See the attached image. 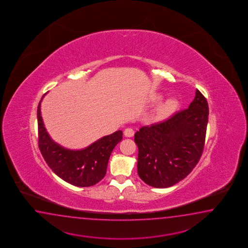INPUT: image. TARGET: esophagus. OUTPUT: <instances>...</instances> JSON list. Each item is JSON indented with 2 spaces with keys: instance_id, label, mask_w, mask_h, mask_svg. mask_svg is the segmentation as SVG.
Here are the masks:
<instances>
[{
  "instance_id": "esophagus-1",
  "label": "esophagus",
  "mask_w": 248,
  "mask_h": 248,
  "mask_svg": "<svg viewBox=\"0 0 248 248\" xmlns=\"http://www.w3.org/2000/svg\"><path fill=\"white\" fill-rule=\"evenodd\" d=\"M134 135H135V131L131 127H127L124 130V136L126 137H132V136H134Z\"/></svg>"
}]
</instances>
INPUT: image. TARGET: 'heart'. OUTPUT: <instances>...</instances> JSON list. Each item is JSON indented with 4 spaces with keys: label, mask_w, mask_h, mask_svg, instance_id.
Returning <instances> with one entry per match:
<instances>
[{
    "label": "heart",
    "mask_w": 248,
    "mask_h": 248,
    "mask_svg": "<svg viewBox=\"0 0 248 248\" xmlns=\"http://www.w3.org/2000/svg\"><path fill=\"white\" fill-rule=\"evenodd\" d=\"M177 106V102L173 98H169L165 100V102L161 103L157 107L155 115L157 118H165V117L170 115L171 112L174 111L175 107Z\"/></svg>",
    "instance_id": "heart-1"
}]
</instances>
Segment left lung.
Masks as SVG:
<instances>
[{"label": "left lung", "instance_id": "1", "mask_svg": "<svg viewBox=\"0 0 248 248\" xmlns=\"http://www.w3.org/2000/svg\"><path fill=\"white\" fill-rule=\"evenodd\" d=\"M209 106L196 90L187 109L164 122L142 126L135 134L137 171L146 184L169 187L189 174L203 151Z\"/></svg>", "mask_w": 248, "mask_h": 248}]
</instances>
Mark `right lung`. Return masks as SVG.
<instances>
[{"label":"right lung","mask_w":248,"mask_h":248,"mask_svg":"<svg viewBox=\"0 0 248 248\" xmlns=\"http://www.w3.org/2000/svg\"><path fill=\"white\" fill-rule=\"evenodd\" d=\"M38 106L39 151L54 173L69 184L85 187L97 184L107 173V164L114 147L122 140V131L114 132L80 151H71L59 145L46 130Z\"/></svg>","instance_id":"right-lung-1"}]
</instances>
